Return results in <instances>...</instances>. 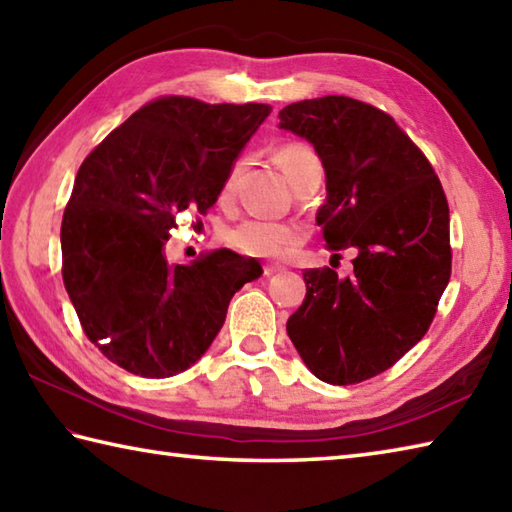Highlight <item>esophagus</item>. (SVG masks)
Listing matches in <instances>:
<instances>
[{
  "label": "esophagus",
  "mask_w": 512,
  "mask_h": 512,
  "mask_svg": "<svg viewBox=\"0 0 512 512\" xmlns=\"http://www.w3.org/2000/svg\"><path fill=\"white\" fill-rule=\"evenodd\" d=\"M281 265H265V276H272V274H276V272H281Z\"/></svg>",
  "instance_id": "obj_1"
}]
</instances>
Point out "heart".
Returning a JSON list of instances; mask_svg holds the SVG:
<instances>
[{
  "label": "heart",
  "mask_w": 512,
  "mask_h": 512,
  "mask_svg": "<svg viewBox=\"0 0 512 512\" xmlns=\"http://www.w3.org/2000/svg\"><path fill=\"white\" fill-rule=\"evenodd\" d=\"M274 158L292 187L298 185V182H301L312 169L323 171L321 160H318L314 149L307 147V144H301V142L283 144V147L276 149ZM236 178H238V167L231 169V173L225 178L223 189H220V198L227 200L231 194H234ZM303 234L305 231L298 223H278V220H247V223L238 225L234 231H231L229 243L249 256L281 258V256L289 254V249H292L296 243H301Z\"/></svg>",
  "instance_id": "1"
}]
</instances>
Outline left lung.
I'll return each mask as SVG.
<instances>
[{"label": "left lung", "instance_id": "1", "mask_svg": "<svg viewBox=\"0 0 512 512\" xmlns=\"http://www.w3.org/2000/svg\"><path fill=\"white\" fill-rule=\"evenodd\" d=\"M278 129L307 140L325 169L316 223L354 272L305 269L307 294L287 334L316 379L359 383L417 345L450 281V214L435 169L388 113L345 98L303 100Z\"/></svg>", "mask_w": 512, "mask_h": 512}]
</instances>
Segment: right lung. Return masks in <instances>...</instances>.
<instances>
[{"instance_id":"1","label":"right lung","mask_w":512,"mask_h":512,"mask_svg":"<svg viewBox=\"0 0 512 512\" xmlns=\"http://www.w3.org/2000/svg\"><path fill=\"white\" fill-rule=\"evenodd\" d=\"M269 104L160 98L122 122L75 176L62 218V276L84 334L131 374L167 379L214 343L227 307L263 269L218 249L171 265L165 245L185 209L214 205Z\"/></svg>"}]
</instances>
